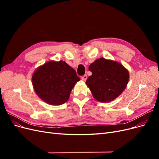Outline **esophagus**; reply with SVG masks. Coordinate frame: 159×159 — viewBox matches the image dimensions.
I'll list each match as a JSON object with an SVG mask.
<instances>
[{"label": "esophagus", "instance_id": "esophagus-1", "mask_svg": "<svg viewBox=\"0 0 159 159\" xmlns=\"http://www.w3.org/2000/svg\"><path fill=\"white\" fill-rule=\"evenodd\" d=\"M87 79H88L87 75H84V76H82V78H81V80L84 81H85L86 80H87Z\"/></svg>", "mask_w": 159, "mask_h": 159}]
</instances>
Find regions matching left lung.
Instances as JSON below:
<instances>
[{
	"label": "left lung",
	"mask_w": 159,
	"mask_h": 159,
	"mask_svg": "<svg viewBox=\"0 0 159 159\" xmlns=\"http://www.w3.org/2000/svg\"><path fill=\"white\" fill-rule=\"evenodd\" d=\"M92 72L86 81L95 100L110 102L125 89L129 80V71L118 61L101 57L89 66Z\"/></svg>",
	"instance_id": "obj_1"
}]
</instances>
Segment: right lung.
<instances>
[{"instance_id": "right-lung-1", "label": "right lung", "mask_w": 159, "mask_h": 159, "mask_svg": "<svg viewBox=\"0 0 159 159\" xmlns=\"http://www.w3.org/2000/svg\"><path fill=\"white\" fill-rule=\"evenodd\" d=\"M80 80L75 71L62 60L47 61L38 67L32 76V85L37 95L52 105L66 103Z\"/></svg>"}]
</instances>
